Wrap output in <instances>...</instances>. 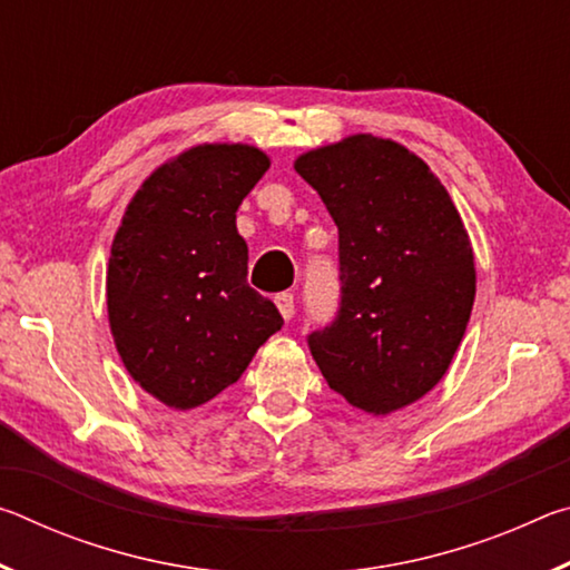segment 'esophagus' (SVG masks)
Wrapping results in <instances>:
<instances>
[{"label":"esophagus","instance_id":"34e87169","mask_svg":"<svg viewBox=\"0 0 570 570\" xmlns=\"http://www.w3.org/2000/svg\"><path fill=\"white\" fill-rule=\"evenodd\" d=\"M274 302H276L278 312H282L284 320H286V322L292 320V316H294V294L282 292V294H276V296H274Z\"/></svg>","mask_w":570,"mask_h":570}]
</instances>
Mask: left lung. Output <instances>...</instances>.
<instances>
[{"mask_svg":"<svg viewBox=\"0 0 570 570\" xmlns=\"http://www.w3.org/2000/svg\"><path fill=\"white\" fill-rule=\"evenodd\" d=\"M294 168L340 230V306L308 350L352 407L400 410L442 380L470 322L475 262L458 208L414 153L372 135Z\"/></svg>","mask_w":570,"mask_h":570,"instance_id":"1","label":"left lung"}]
</instances>
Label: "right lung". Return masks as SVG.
<instances>
[{
    "label": "right lung",
    "instance_id": "right-lung-1",
    "mask_svg": "<svg viewBox=\"0 0 570 570\" xmlns=\"http://www.w3.org/2000/svg\"><path fill=\"white\" fill-rule=\"evenodd\" d=\"M268 170L248 146H204L158 168L135 193L108 266L110 330L135 382L190 410L240 380L284 326L250 288L236 210Z\"/></svg>",
    "mask_w": 570,
    "mask_h": 570
}]
</instances>
